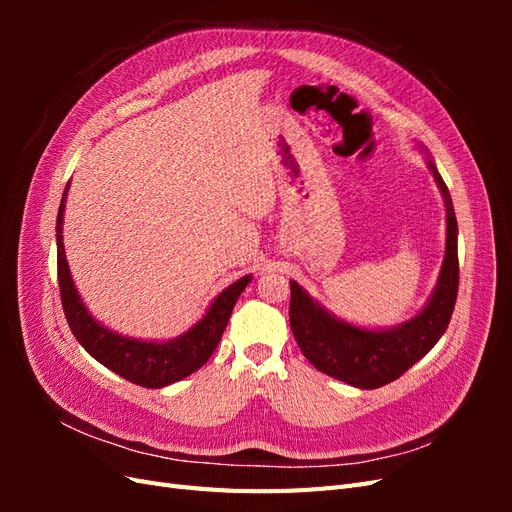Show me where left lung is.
<instances>
[{
	"label": "left lung",
	"mask_w": 512,
	"mask_h": 512,
	"mask_svg": "<svg viewBox=\"0 0 512 512\" xmlns=\"http://www.w3.org/2000/svg\"><path fill=\"white\" fill-rule=\"evenodd\" d=\"M429 168L446 205V256L436 292L421 314L393 331H365L329 316L297 282H290L292 335L305 359L322 374L359 389H378L423 359L451 322L459 290L457 220L451 194L431 160Z\"/></svg>",
	"instance_id": "8db88e82"
}]
</instances>
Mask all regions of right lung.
Returning a JSON list of instances; mask_svg holds the SVG:
<instances>
[{"mask_svg":"<svg viewBox=\"0 0 512 512\" xmlns=\"http://www.w3.org/2000/svg\"><path fill=\"white\" fill-rule=\"evenodd\" d=\"M68 185L61 196V205L57 213V280L61 307L68 320V327L79 342L96 361L104 367L113 369L121 378L132 384L145 386V389H160V386L183 380L203 367L213 350L218 348L222 333L230 320L232 307H235L239 294L250 284L252 277L245 275L239 282L230 284L218 299L209 307L207 316L200 320L194 329L166 344L138 342V339L121 337L104 327L89 316L85 305L76 292L70 269L64 254V237H61V222H64Z\"/></svg>","mask_w":512,"mask_h":512,"instance_id":"add662e5","label":"right lung"}]
</instances>
